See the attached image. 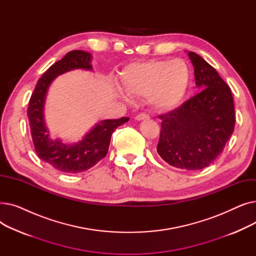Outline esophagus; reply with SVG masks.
<instances>
[{
    "instance_id": "1",
    "label": "esophagus",
    "mask_w": 256,
    "mask_h": 256,
    "mask_svg": "<svg viewBox=\"0 0 256 256\" xmlns=\"http://www.w3.org/2000/svg\"><path fill=\"white\" fill-rule=\"evenodd\" d=\"M136 120H144V119H148L150 118V115L148 114H146V113H140V114H138L136 117Z\"/></svg>"
}]
</instances>
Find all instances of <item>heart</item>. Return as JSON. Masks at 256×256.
Here are the masks:
<instances>
[{
  "mask_svg": "<svg viewBox=\"0 0 256 256\" xmlns=\"http://www.w3.org/2000/svg\"><path fill=\"white\" fill-rule=\"evenodd\" d=\"M191 70L182 59L152 60L126 66L121 82L134 96H150L156 109L167 111L176 108L189 89Z\"/></svg>",
  "mask_w": 256,
  "mask_h": 256,
  "instance_id": "1",
  "label": "heart"
}]
</instances>
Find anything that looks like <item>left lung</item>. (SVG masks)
<instances>
[{
	"label": "left lung",
	"instance_id": "left-lung-1",
	"mask_svg": "<svg viewBox=\"0 0 256 256\" xmlns=\"http://www.w3.org/2000/svg\"><path fill=\"white\" fill-rule=\"evenodd\" d=\"M189 57L194 66L199 93L178 108L160 115L156 152L166 163L182 170L210 165L223 152L236 124L232 90L218 72L196 52Z\"/></svg>",
	"mask_w": 256,
	"mask_h": 256
}]
</instances>
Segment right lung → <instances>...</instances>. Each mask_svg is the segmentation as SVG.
I'll return each instance as SVG.
<instances>
[{"mask_svg": "<svg viewBox=\"0 0 256 256\" xmlns=\"http://www.w3.org/2000/svg\"><path fill=\"white\" fill-rule=\"evenodd\" d=\"M90 62L91 55L87 52L76 50L67 52L38 80L26 111L37 156L52 168L65 173H80L98 164L108 154L115 128L130 119L121 117L100 121L82 141L72 145L48 137L44 120V104L50 84L57 76L72 70H92Z\"/></svg>", "mask_w": 256, "mask_h": 256, "instance_id": "right-lung-1", "label": "right lung"}]
</instances>
